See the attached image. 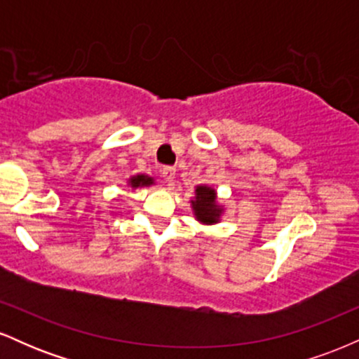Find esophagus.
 Masks as SVG:
<instances>
[{"mask_svg":"<svg viewBox=\"0 0 359 359\" xmlns=\"http://www.w3.org/2000/svg\"><path fill=\"white\" fill-rule=\"evenodd\" d=\"M162 177H163V180H165V182L170 185L175 179V168L174 167H163L162 168Z\"/></svg>","mask_w":359,"mask_h":359,"instance_id":"1","label":"esophagus"}]
</instances>
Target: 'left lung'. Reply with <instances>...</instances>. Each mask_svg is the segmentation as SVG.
Wrapping results in <instances>:
<instances>
[{"label":"left lung","instance_id":"left-lung-1","mask_svg":"<svg viewBox=\"0 0 359 359\" xmlns=\"http://www.w3.org/2000/svg\"><path fill=\"white\" fill-rule=\"evenodd\" d=\"M196 217L204 224H214L221 216V208L216 203V191L208 185L196 189V201H192Z\"/></svg>","mask_w":359,"mask_h":359}]
</instances>
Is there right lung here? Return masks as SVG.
I'll use <instances>...</instances> for the list:
<instances>
[{
  "label": "right lung",
  "instance_id": "right-lung-1",
  "mask_svg": "<svg viewBox=\"0 0 359 359\" xmlns=\"http://www.w3.org/2000/svg\"><path fill=\"white\" fill-rule=\"evenodd\" d=\"M131 187H142V185H151L154 184V179L147 175H137V177H131L130 180Z\"/></svg>",
  "mask_w": 359,
  "mask_h": 359
}]
</instances>
